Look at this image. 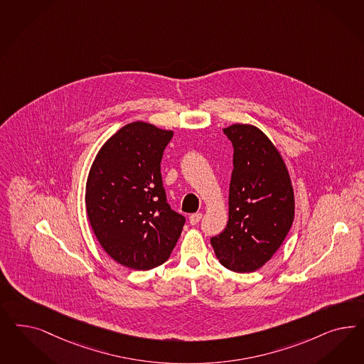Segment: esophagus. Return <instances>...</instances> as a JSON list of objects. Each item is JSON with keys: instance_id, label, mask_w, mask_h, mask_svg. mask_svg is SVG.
Returning <instances> with one entry per match:
<instances>
[{"instance_id": "34e87169", "label": "esophagus", "mask_w": 364, "mask_h": 364, "mask_svg": "<svg viewBox=\"0 0 364 364\" xmlns=\"http://www.w3.org/2000/svg\"><path fill=\"white\" fill-rule=\"evenodd\" d=\"M200 218H202V214H200V213H194V214L190 215L188 221H190L191 225H197V223H200Z\"/></svg>"}]
</instances>
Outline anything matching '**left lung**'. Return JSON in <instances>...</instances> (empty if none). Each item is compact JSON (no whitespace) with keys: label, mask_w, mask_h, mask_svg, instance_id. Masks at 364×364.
I'll return each mask as SVG.
<instances>
[{"label":"left lung","mask_w":364,"mask_h":364,"mask_svg":"<svg viewBox=\"0 0 364 364\" xmlns=\"http://www.w3.org/2000/svg\"><path fill=\"white\" fill-rule=\"evenodd\" d=\"M232 141L233 171L229 221L211 247L225 268L247 273L261 268L282 247L294 215V188L282 155L255 126L223 129Z\"/></svg>","instance_id":"1"}]
</instances>
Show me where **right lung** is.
<instances>
[{"mask_svg":"<svg viewBox=\"0 0 364 364\" xmlns=\"http://www.w3.org/2000/svg\"><path fill=\"white\" fill-rule=\"evenodd\" d=\"M171 138L173 131L129 123L107 141L88 176L85 206L95 235L131 269L166 262L186 223L167 203L161 174Z\"/></svg>","mask_w":364,"mask_h":364,"instance_id":"obj_1","label":"right lung"}]
</instances>
